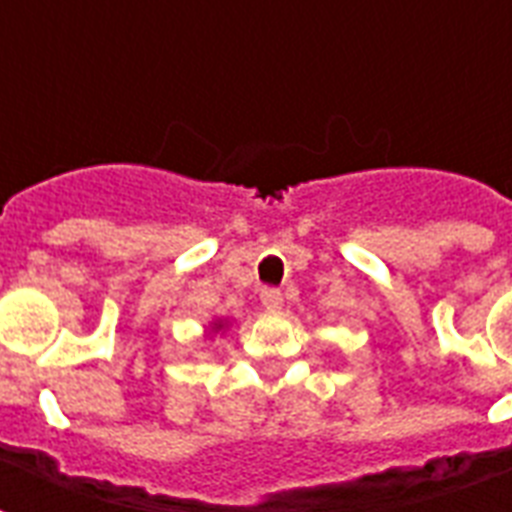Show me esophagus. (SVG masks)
Here are the masks:
<instances>
[{"instance_id":"esophagus-1","label":"esophagus","mask_w":512,"mask_h":512,"mask_svg":"<svg viewBox=\"0 0 512 512\" xmlns=\"http://www.w3.org/2000/svg\"><path fill=\"white\" fill-rule=\"evenodd\" d=\"M260 302H263L265 310H281L284 305V294L273 289V286H265L263 292H260Z\"/></svg>"}]
</instances>
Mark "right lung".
<instances>
[{
    "instance_id": "1",
    "label": "right lung",
    "mask_w": 512,
    "mask_h": 512,
    "mask_svg": "<svg viewBox=\"0 0 512 512\" xmlns=\"http://www.w3.org/2000/svg\"><path fill=\"white\" fill-rule=\"evenodd\" d=\"M215 328H220V323H215Z\"/></svg>"
}]
</instances>
